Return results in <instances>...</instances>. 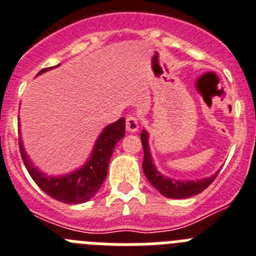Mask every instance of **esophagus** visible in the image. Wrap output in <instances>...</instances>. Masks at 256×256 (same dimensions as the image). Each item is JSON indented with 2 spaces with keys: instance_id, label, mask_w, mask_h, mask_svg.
I'll return each instance as SVG.
<instances>
[{
  "instance_id": "obj_1",
  "label": "esophagus",
  "mask_w": 256,
  "mask_h": 256,
  "mask_svg": "<svg viewBox=\"0 0 256 256\" xmlns=\"http://www.w3.org/2000/svg\"><path fill=\"white\" fill-rule=\"evenodd\" d=\"M139 128V120L135 114H128L126 117V130L128 132H135Z\"/></svg>"
}]
</instances>
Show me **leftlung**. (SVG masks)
<instances>
[{"mask_svg":"<svg viewBox=\"0 0 256 256\" xmlns=\"http://www.w3.org/2000/svg\"><path fill=\"white\" fill-rule=\"evenodd\" d=\"M148 132L143 130L140 135L142 144H143L144 150V160H143V171L146 174V179L150 183L154 186L156 190H158L162 196L168 197V198H188L192 196L198 194L202 190H205L210 186L214 179L216 178L218 172L211 175L210 178L205 179H200V180H175L170 178L162 175L156 168L154 164L152 161V156H150V144H148Z\"/></svg>","mask_w":256,"mask_h":256,"instance_id":"left-lung-1","label":"left lung"}]
</instances>
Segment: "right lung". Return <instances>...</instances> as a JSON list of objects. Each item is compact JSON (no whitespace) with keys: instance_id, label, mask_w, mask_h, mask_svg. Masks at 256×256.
<instances>
[{"instance_id":"right-lung-1","label":"right lung","mask_w":256,"mask_h":256,"mask_svg":"<svg viewBox=\"0 0 256 256\" xmlns=\"http://www.w3.org/2000/svg\"><path fill=\"white\" fill-rule=\"evenodd\" d=\"M51 68L40 70L38 74L48 72ZM124 136H125V118L122 117L102 131V134L98 136L94 150L91 152L90 158L85 165L70 174L62 175V176H48L36 168L32 161L28 158L20 138H19V146H20L24 165L34 183L46 194L56 201L73 205V204L88 202L96 194L106 176L110 160L116 144Z\"/></svg>"}]
</instances>
